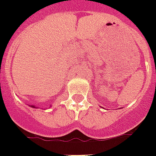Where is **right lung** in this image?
I'll return each instance as SVG.
<instances>
[{"instance_id":"right-lung-1","label":"right lung","mask_w":156,"mask_h":156,"mask_svg":"<svg viewBox=\"0 0 156 156\" xmlns=\"http://www.w3.org/2000/svg\"><path fill=\"white\" fill-rule=\"evenodd\" d=\"M30 107H31V108H35V106H34V105H30Z\"/></svg>"}]
</instances>
